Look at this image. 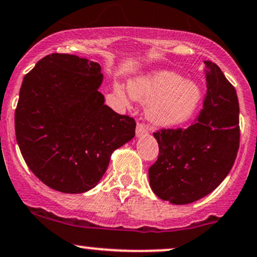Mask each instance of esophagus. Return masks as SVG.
Masks as SVG:
<instances>
[{
  "mask_svg": "<svg viewBox=\"0 0 257 257\" xmlns=\"http://www.w3.org/2000/svg\"><path fill=\"white\" fill-rule=\"evenodd\" d=\"M147 133H148L147 125L145 124V123L139 122L138 125H137V135H138V137H142V135L147 134Z\"/></svg>",
  "mask_w": 257,
  "mask_h": 257,
  "instance_id": "esophagus-1",
  "label": "esophagus"
}]
</instances>
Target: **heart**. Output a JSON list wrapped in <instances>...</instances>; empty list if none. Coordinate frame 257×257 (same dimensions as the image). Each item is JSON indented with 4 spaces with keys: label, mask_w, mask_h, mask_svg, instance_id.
I'll use <instances>...</instances> for the list:
<instances>
[{
    "label": "heart",
    "mask_w": 257,
    "mask_h": 257,
    "mask_svg": "<svg viewBox=\"0 0 257 257\" xmlns=\"http://www.w3.org/2000/svg\"><path fill=\"white\" fill-rule=\"evenodd\" d=\"M129 92L116 83L113 91L124 105L133 99L146 104V116L157 125L183 123L193 116L201 100V89L170 70H157L129 82Z\"/></svg>",
    "instance_id": "1"
}]
</instances>
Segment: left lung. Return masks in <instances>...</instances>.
<instances>
[{"label": "left lung", "instance_id": "obj_1", "mask_svg": "<svg viewBox=\"0 0 257 257\" xmlns=\"http://www.w3.org/2000/svg\"><path fill=\"white\" fill-rule=\"evenodd\" d=\"M205 64L207 91L193 124L153 133L159 154L148 169L151 188L175 205H187L212 193L232 169L239 148L236 89L217 64Z\"/></svg>", "mask_w": 257, "mask_h": 257}]
</instances>
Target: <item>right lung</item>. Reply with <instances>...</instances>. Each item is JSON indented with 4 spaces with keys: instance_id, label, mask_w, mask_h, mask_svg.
<instances>
[{
    "instance_id": "right-lung-1",
    "label": "right lung",
    "mask_w": 257,
    "mask_h": 257,
    "mask_svg": "<svg viewBox=\"0 0 257 257\" xmlns=\"http://www.w3.org/2000/svg\"><path fill=\"white\" fill-rule=\"evenodd\" d=\"M97 62L69 54L43 57L25 75L15 135L31 171L66 194L94 188L111 154L135 135V119L104 104Z\"/></svg>"
}]
</instances>
